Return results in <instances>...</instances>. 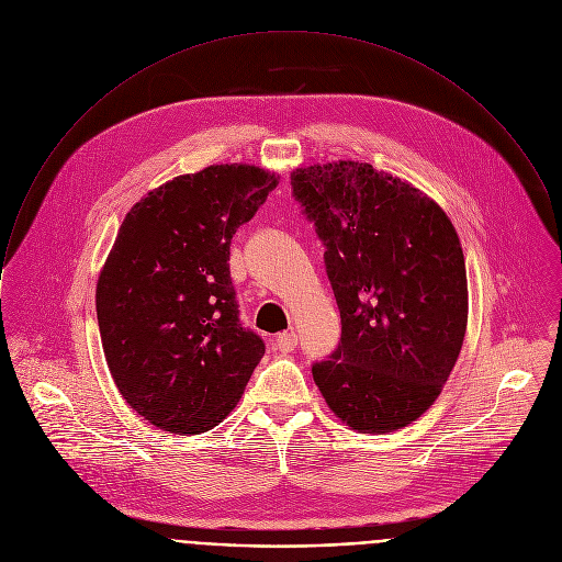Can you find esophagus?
Listing matches in <instances>:
<instances>
[{"label":"esophagus","instance_id":"esophagus-1","mask_svg":"<svg viewBox=\"0 0 562 562\" xmlns=\"http://www.w3.org/2000/svg\"><path fill=\"white\" fill-rule=\"evenodd\" d=\"M296 342H299V338H296L294 331H283V334L277 336L274 347H277L281 353H290V351L296 349Z\"/></svg>","mask_w":562,"mask_h":562}]
</instances>
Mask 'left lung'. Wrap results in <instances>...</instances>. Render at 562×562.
<instances>
[{"mask_svg": "<svg viewBox=\"0 0 562 562\" xmlns=\"http://www.w3.org/2000/svg\"><path fill=\"white\" fill-rule=\"evenodd\" d=\"M294 198L325 241L342 338L312 374L329 409L362 434L425 414L453 371L469 321L460 237L427 193L371 164L292 172Z\"/></svg>", "mask_w": 562, "mask_h": 562, "instance_id": "obj_1", "label": "left lung"}]
</instances>
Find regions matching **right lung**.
<instances>
[{
	"label": "right lung",
	"instance_id": "right-lung-1",
	"mask_svg": "<svg viewBox=\"0 0 562 562\" xmlns=\"http://www.w3.org/2000/svg\"><path fill=\"white\" fill-rule=\"evenodd\" d=\"M279 179L209 166L148 191L117 231L95 288L102 349L124 401L164 431L213 429L263 358L261 338L239 325L226 261Z\"/></svg>",
	"mask_w": 562,
	"mask_h": 562
}]
</instances>
